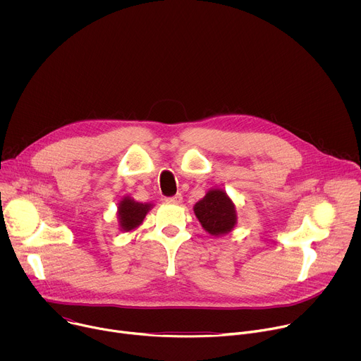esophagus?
Here are the masks:
<instances>
[{
  "label": "esophagus",
  "instance_id": "obj_1",
  "mask_svg": "<svg viewBox=\"0 0 361 361\" xmlns=\"http://www.w3.org/2000/svg\"><path fill=\"white\" fill-rule=\"evenodd\" d=\"M166 201H167L169 204H180V202L183 201V195L178 192V194H176V195H173V197H167Z\"/></svg>",
  "mask_w": 361,
  "mask_h": 361
}]
</instances>
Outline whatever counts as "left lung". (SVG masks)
<instances>
[{
  "label": "left lung",
  "instance_id": "8db88e82",
  "mask_svg": "<svg viewBox=\"0 0 361 361\" xmlns=\"http://www.w3.org/2000/svg\"><path fill=\"white\" fill-rule=\"evenodd\" d=\"M194 214L202 228L214 237L230 233L237 224L235 205L221 188H212L195 202Z\"/></svg>",
  "mask_w": 361,
  "mask_h": 361
}]
</instances>
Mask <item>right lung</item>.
Returning a JSON list of instances; mask_svg holds the SVG:
<instances>
[{"mask_svg": "<svg viewBox=\"0 0 361 361\" xmlns=\"http://www.w3.org/2000/svg\"><path fill=\"white\" fill-rule=\"evenodd\" d=\"M152 209V204L149 202H138L134 201L131 197H124L118 202V223L123 231H133L135 230L142 220L145 219L147 213Z\"/></svg>", "mask_w": 361, "mask_h": 361, "instance_id": "1", "label": "right lung"}]
</instances>
